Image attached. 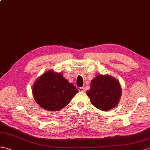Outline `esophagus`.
I'll list each match as a JSON object with an SVG mask.
<instances>
[{
    "label": "esophagus",
    "mask_w": 150,
    "mask_h": 150,
    "mask_svg": "<svg viewBox=\"0 0 150 150\" xmlns=\"http://www.w3.org/2000/svg\"><path fill=\"white\" fill-rule=\"evenodd\" d=\"M79 92H84V91H85V88H84L83 87H79Z\"/></svg>",
    "instance_id": "34e87169"
}]
</instances>
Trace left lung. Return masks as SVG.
I'll return each mask as SVG.
<instances>
[{"mask_svg": "<svg viewBox=\"0 0 150 150\" xmlns=\"http://www.w3.org/2000/svg\"><path fill=\"white\" fill-rule=\"evenodd\" d=\"M122 94L120 84L113 76L99 75L91 81V89L87 91L91 103L96 108L108 111L115 108Z\"/></svg>", "mask_w": 150, "mask_h": 150, "instance_id": "left-lung-1", "label": "left lung"}]
</instances>
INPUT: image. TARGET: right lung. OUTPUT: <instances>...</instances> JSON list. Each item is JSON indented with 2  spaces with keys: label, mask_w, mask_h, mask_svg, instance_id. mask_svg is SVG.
<instances>
[{
  "label": "right lung",
  "mask_w": 150,
  "mask_h": 150,
  "mask_svg": "<svg viewBox=\"0 0 150 150\" xmlns=\"http://www.w3.org/2000/svg\"><path fill=\"white\" fill-rule=\"evenodd\" d=\"M78 93L61 73L49 70L38 78L32 87L33 96L38 105L49 112H56L70 103Z\"/></svg>",
  "instance_id": "add662e5"
}]
</instances>
